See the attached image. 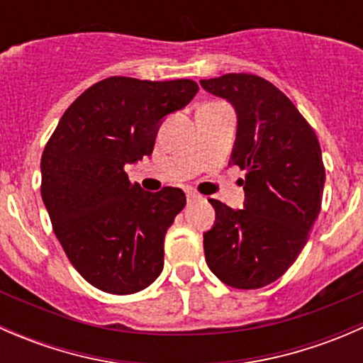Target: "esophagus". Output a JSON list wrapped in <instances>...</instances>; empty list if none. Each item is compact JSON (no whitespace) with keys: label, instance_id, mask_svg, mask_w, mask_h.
Wrapping results in <instances>:
<instances>
[{"label":"esophagus","instance_id":"obj_1","mask_svg":"<svg viewBox=\"0 0 363 363\" xmlns=\"http://www.w3.org/2000/svg\"><path fill=\"white\" fill-rule=\"evenodd\" d=\"M186 199H188V203H193L200 199V195H196L195 191H188L186 193Z\"/></svg>","mask_w":363,"mask_h":363}]
</instances>
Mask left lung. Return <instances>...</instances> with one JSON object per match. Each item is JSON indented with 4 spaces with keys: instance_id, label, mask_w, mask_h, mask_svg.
Returning a JSON list of instances; mask_svg holds the SVG:
<instances>
[{
    "instance_id": "8db88e82",
    "label": "left lung",
    "mask_w": 363,
    "mask_h": 363,
    "mask_svg": "<svg viewBox=\"0 0 363 363\" xmlns=\"http://www.w3.org/2000/svg\"><path fill=\"white\" fill-rule=\"evenodd\" d=\"M237 112V138L230 163L240 179L244 208L211 199L216 223L203 233L208 269L239 290L279 279L306 246L323 196L325 167L316 133L290 98L251 73L200 80Z\"/></svg>"
}]
</instances>
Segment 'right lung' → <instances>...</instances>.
Returning <instances> with one entry per match:
<instances>
[{
    "label": "right lung",
    "instance_id": "obj_1",
    "mask_svg": "<svg viewBox=\"0 0 363 363\" xmlns=\"http://www.w3.org/2000/svg\"><path fill=\"white\" fill-rule=\"evenodd\" d=\"M199 93L195 80L108 77L67 108L42 155V199L77 272L113 295L163 270L164 233L184 208L179 188L131 184L124 164L151 156L161 119Z\"/></svg>",
    "mask_w": 363,
    "mask_h": 363
}]
</instances>
